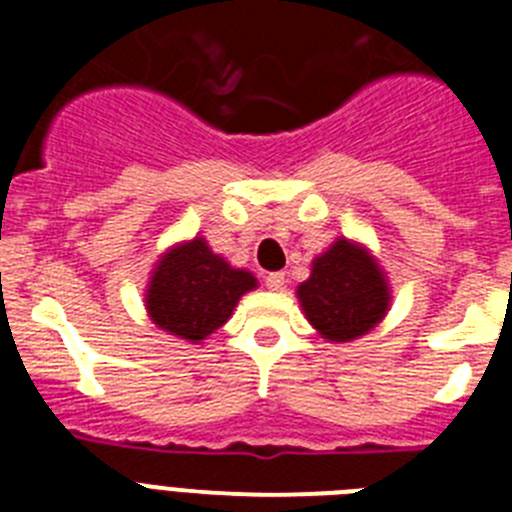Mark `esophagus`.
<instances>
[{"mask_svg": "<svg viewBox=\"0 0 512 512\" xmlns=\"http://www.w3.org/2000/svg\"><path fill=\"white\" fill-rule=\"evenodd\" d=\"M266 287L274 289V292H282V289H284V274H282V271H271V274H266Z\"/></svg>", "mask_w": 512, "mask_h": 512, "instance_id": "1", "label": "esophagus"}]
</instances>
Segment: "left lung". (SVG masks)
Returning <instances> with one entry per match:
<instances>
[{"mask_svg":"<svg viewBox=\"0 0 512 512\" xmlns=\"http://www.w3.org/2000/svg\"><path fill=\"white\" fill-rule=\"evenodd\" d=\"M297 297L307 320L328 341H354L384 318L390 287L361 246L338 238L312 261V274Z\"/></svg>","mask_w":512,"mask_h":512,"instance_id":"left-lung-1","label":"left lung"}]
</instances>
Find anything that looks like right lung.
<instances>
[{"label": "right lung", "mask_w": 512, "mask_h": 512, "mask_svg": "<svg viewBox=\"0 0 512 512\" xmlns=\"http://www.w3.org/2000/svg\"><path fill=\"white\" fill-rule=\"evenodd\" d=\"M253 287V274L233 269L202 238H194L158 261L146 307L158 328L200 343L233 315L235 302Z\"/></svg>", "instance_id": "add662e5"}]
</instances>
